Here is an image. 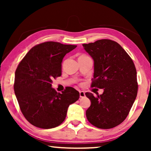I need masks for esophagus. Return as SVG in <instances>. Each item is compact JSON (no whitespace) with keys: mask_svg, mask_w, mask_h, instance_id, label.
Masks as SVG:
<instances>
[{"mask_svg":"<svg viewBox=\"0 0 151 151\" xmlns=\"http://www.w3.org/2000/svg\"><path fill=\"white\" fill-rule=\"evenodd\" d=\"M79 94H80L81 98H83V97L85 96V93L84 91H80L79 92Z\"/></svg>","mask_w":151,"mask_h":151,"instance_id":"obj_1","label":"esophagus"}]
</instances>
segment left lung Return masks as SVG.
<instances>
[{"label":"left lung","mask_w":151,"mask_h":151,"mask_svg":"<svg viewBox=\"0 0 151 151\" xmlns=\"http://www.w3.org/2000/svg\"><path fill=\"white\" fill-rule=\"evenodd\" d=\"M83 46L94 60L91 86L104 88L96 96L85 93L91 103L86 118L99 129H112L124 121L136 99V68L126 51L113 40L102 39Z\"/></svg>","instance_id":"8db88e82"}]
</instances>
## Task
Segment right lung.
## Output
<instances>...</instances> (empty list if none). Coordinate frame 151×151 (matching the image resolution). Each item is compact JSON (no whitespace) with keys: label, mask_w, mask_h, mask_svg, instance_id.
Here are the masks:
<instances>
[{"label":"right lung","mask_w":151,"mask_h":151,"mask_svg":"<svg viewBox=\"0 0 151 151\" xmlns=\"http://www.w3.org/2000/svg\"><path fill=\"white\" fill-rule=\"evenodd\" d=\"M76 45L45 42L32 47L15 71L14 93L20 111L34 126L48 129L65 121L70 104L79 93L67 86L62 93L52 88V79L61 76L63 59Z\"/></svg>","instance_id":"right-lung-1"}]
</instances>
